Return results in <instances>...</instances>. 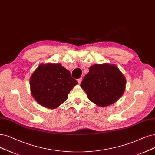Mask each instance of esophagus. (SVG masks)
<instances>
[{
	"mask_svg": "<svg viewBox=\"0 0 155 155\" xmlns=\"http://www.w3.org/2000/svg\"><path fill=\"white\" fill-rule=\"evenodd\" d=\"M82 78H79V79H78V83H79V84H81V81H82Z\"/></svg>",
	"mask_w": 155,
	"mask_h": 155,
	"instance_id": "obj_1",
	"label": "esophagus"
}]
</instances>
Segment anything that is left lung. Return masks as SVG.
I'll list each match as a JSON object with an SVG mask.
<instances>
[{"label":"left lung","instance_id":"1","mask_svg":"<svg viewBox=\"0 0 155 155\" xmlns=\"http://www.w3.org/2000/svg\"><path fill=\"white\" fill-rule=\"evenodd\" d=\"M126 79L116 65L95 64L89 68L81 83L90 101L106 107L116 102L124 94Z\"/></svg>","mask_w":155,"mask_h":155}]
</instances>
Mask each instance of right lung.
Returning <instances> with one entry per match:
<instances>
[{
  "mask_svg": "<svg viewBox=\"0 0 155 155\" xmlns=\"http://www.w3.org/2000/svg\"><path fill=\"white\" fill-rule=\"evenodd\" d=\"M69 71L60 64H41L30 79L31 94L41 106L54 109L62 104L78 84Z\"/></svg>",
  "mask_w": 155,
  "mask_h": 155,
  "instance_id": "obj_1",
  "label": "right lung"
}]
</instances>
